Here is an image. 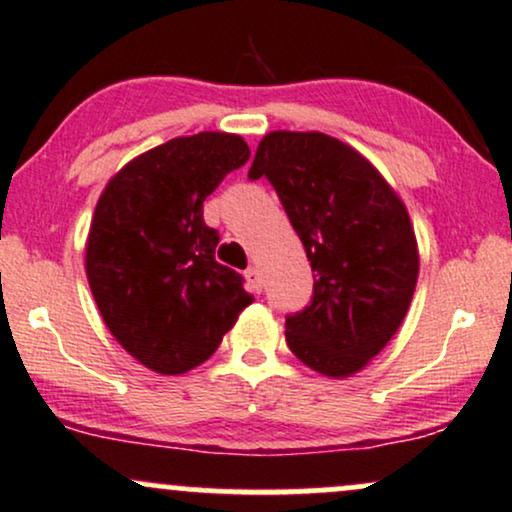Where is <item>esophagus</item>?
Returning a JSON list of instances; mask_svg holds the SVG:
<instances>
[{"label":"esophagus","instance_id":"34e87169","mask_svg":"<svg viewBox=\"0 0 512 512\" xmlns=\"http://www.w3.org/2000/svg\"><path fill=\"white\" fill-rule=\"evenodd\" d=\"M246 282H249V287L254 289V292L258 294L263 289V280H261V270H258L256 266H251L249 270H246Z\"/></svg>","mask_w":512,"mask_h":512}]
</instances>
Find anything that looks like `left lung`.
<instances>
[{
  "instance_id": "left-lung-1",
  "label": "left lung",
  "mask_w": 512,
  "mask_h": 512,
  "mask_svg": "<svg viewBox=\"0 0 512 512\" xmlns=\"http://www.w3.org/2000/svg\"><path fill=\"white\" fill-rule=\"evenodd\" d=\"M261 175L315 273L311 306L285 323L289 349L325 377L356 375L391 342L418 285L408 208L361 151L325 132H268L249 170Z\"/></svg>"
}]
</instances>
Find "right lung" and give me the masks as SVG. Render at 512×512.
I'll return each instance as SVG.
<instances>
[{
  "label": "right lung",
  "instance_id": "right-lung-1",
  "mask_svg": "<svg viewBox=\"0 0 512 512\" xmlns=\"http://www.w3.org/2000/svg\"><path fill=\"white\" fill-rule=\"evenodd\" d=\"M251 151L232 132L175 137L106 182L85 244V273L106 327L144 368L182 375L218 349L254 301L216 261L204 201Z\"/></svg>",
  "mask_w": 512,
  "mask_h": 512
}]
</instances>
